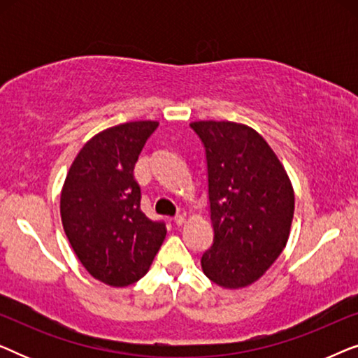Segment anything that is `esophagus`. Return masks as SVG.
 <instances>
[{
  "label": "esophagus",
  "instance_id": "obj_1",
  "mask_svg": "<svg viewBox=\"0 0 358 358\" xmlns=\"http://www.w3.org/2000/svg\"><path fill=\"white\" fill-rule=\"evenodd\" d=\"M174 223L178 224V227H182V224L185 223V217H184V215H178V217H174Z\"/></svg>",
  "mask_w": 358,
  "mask_h": 358
}]
</instances>
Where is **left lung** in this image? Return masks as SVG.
Masks as SVG:
<instances>
[{"label": "left lung", "mask_w": 358, "mask_h": 358, "mask_svg": "<svg viewBox=\"0 0 358 358\" xmlns=\"http://www.w3.org/2000/svg\"><path fill=\"white\" fill-rule=\"evenodd\" d=\"M190 127L205 145L213 244L202 271L238 290L257 282L290 236L295 192L285 168L252 127L199 120Z\"/></svg>", "instance_id": "left-lung-1"}]
</instances>
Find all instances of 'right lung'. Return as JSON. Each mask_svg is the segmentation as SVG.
I'll list each match as a JSON object with an SVG mask.
<instances>
[{"label": "right lung", "instance_id": "add662e5", "mask_svg": "<svg viewBox=\"0 0 358 358\" xmlns=\"http://www.w3.org/2000/svg\"><path fill=\"white\" fill-rule=\"evenodd\" d=\"M159 122L138 120L99 131L70 166L60 195L65 234L96 280L127 287L150 271L166 227L140 210L135 163Z\"/></svg>", "mask_w": 358, "mask_h": 358}]
</instances>
